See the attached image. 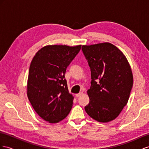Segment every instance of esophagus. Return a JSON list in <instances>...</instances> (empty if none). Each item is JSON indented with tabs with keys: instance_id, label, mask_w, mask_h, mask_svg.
<instances>
[{
	"instance_id": "obj_1",
	"label": "esophagus",
	"mask_w": 149,
	"mask_h": 149,
	"mask_svg": "<svg viewBox=\"0 0 149 149\" xmlns=\"http://www.w3.org/2000/svg\"><path fill=\"white\" fill-rule=\"evenodd\" d=\"M82 92H80L79 93H78V94H75V96L77 97H80V96H81L82 95Z\"/></svg>"
}]
</instances>
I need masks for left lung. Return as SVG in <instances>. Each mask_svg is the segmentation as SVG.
<instances>
[{"mask_svg": "<svg viewBox=\"0 0 149 149\" xmlns=\"http://www.w3.org/2000/svg\"><path fill=\"white\" fill-rule=\"evenodd\" d=\"M82 49L92 79L85 110L94 120L107 123L127 104L133 82L131 67L123 52L108 42L82 45Z\"/></svg>", "mask_w": 149, "mask_h": 149, "instance_id": "obj_1", "label": "left lung"}]
</instances>
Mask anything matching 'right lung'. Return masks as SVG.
Masks as SVG:
<instances>
[{"mask_svg":"<svg viewBox=\"0 0 149 149\" xmlns=\"http://www.w3.org/2000/svg\"><path fill=\"white\" fill-rule=\"evenodd\" d=\"M81 45H47L36 53L30 64L27 95L42 119L56 123L65 118L73 104L66 79L67 67L81 50Z\"/></svg>","mask_w":149,"mask_h":149,"instance_id":"add662e5","label":"right lung"}]
</instances>
